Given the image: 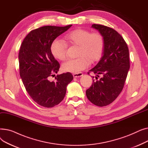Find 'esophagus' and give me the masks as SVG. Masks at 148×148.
Masks as SVG:
<instances>
[{
    "instance_id": "esophagus-1",
    "label": "esophagus",
    "mask_w": 148,
    "mask_h": 148,
    "mask_svg": "<svg viewBox=\"0 0 148 148\" xmlns=\"http://www.w3.org/2000/svg\"><path fill=\"white\" fill-rule=\"evenodd\" d=\"M83 75V74L82 73H75L73 74V77L74 78H78V77H80Z\"/></svg>"
}]
</instances>
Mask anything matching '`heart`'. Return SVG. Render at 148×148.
<instances>
[{"instance_id":"heart-1","label":"heart","mask_w":148,"mask_h":148,"mask_svg":"<svg viewBox=\"0 0 148 148\" xmlns=\"http://www.w3.org/2000/svg\"><path fill=\"white\" fill-rule=\"evenodd\" d=\"M65 39L68 43L79 47L77 54L79 58L69 59L62 64V68L65 72L79 73L88 68L90 62L95 63L102 56L104 41L99 33H91L86 29H77L68 33ZM50 50L55 58L60 60L66 59L67 45L64 41L55 39L51 44Z\"/></svg>"}]
</instances>
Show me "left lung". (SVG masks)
<instances>
[{"label": "left lung", "instance_id": "8db88e82", "mask_svg": "<svg viewBox=\"0 0 148 148\" xmlns=\"http://www.w3.org/2000/svg\"><path fill=\"white\" fill-rule=\"evenodd\" d=\"M92 27L103 35L104 47L103 56L89 71L96 75L97 80H93L86 94L92 103L103 107L112 103L123 89L130 69L129 50L123 38L113 29L96 24ZM99 75L102 77L98 79Z\"/></svg>", "mask_w": 148, "mask_h": 148}]
</instances>
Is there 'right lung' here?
I'll return each instance as SVG.
<instances>
[{
	"label": "right lung",
	"mask_w": 148,
	"mask_h": 148,
	"mask_svg": "<svg viewBox=\"0 0 148 148\" xmlns=\"http://www.w3.org/2000/svg\"><path fill=\"white\" fill-rule=\"evenodd\" d=\"M72 26H45L30 32L22 42L18 54L20 75L30 97L38 104L54 107L64 99L68 84L73 79L71 73L55 75L60 68L51 52L52 42Z\"/></svg>",
	"instance_id": "1"
}]
</instances>
